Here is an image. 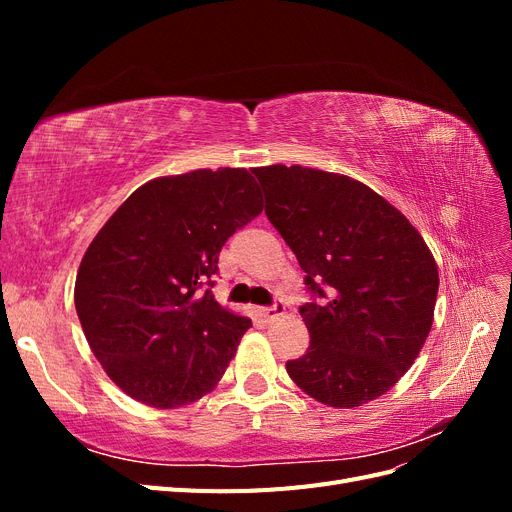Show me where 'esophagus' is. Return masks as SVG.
I'll use <instances>...</instances> for the list:
<instances>
[{
  "mask_svg": "<svg viewBox=\"0 0 512 512\" xmlns=\"http://www.w3.org/2000/svg\"><path fill=\"white\" fill-rule=\"evenodd\" d=\"M284 312H286L284 303H282V301H275V305H271V307H260V309H258V316H260L262 322L269 324V322H273L275 318L284 316Z\"/></svg>",
  "mask_w": 512,
  "mask_h": 512,
  "instance_id": "obj_1",
  "label": "esophagus"
}]
</instances>
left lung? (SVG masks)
<instances>
[{
    "label": "left lung",
    "instance_id": "left-lung-1",
    "mask_svg": "<svg viewBox=\"0 0 512 512\" xmlns=\"http://www.w3.org/2000/svg\"><path fill=\"white\" fill-rule=\"evenodd\" d=\"M265 213L305 271L309 348L286 363L309 397L356 408L384 395L421 352L438 267L406 215L365 183L305 166H262Z\"/></svg>",
    "mask_w": 512,
    "mask_h": 512
}]
</instances>
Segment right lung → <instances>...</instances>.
I'll return each instance as SVG.
<instances>
[{
	"label": "right lung",
	"instance_id": "obj_1",
	"mask_svg": "<svg viewBox=\"0 0 512 512\" xmlns=\"http://www.w3.org/2000/svg\"><path fill=\"white\" fill-rule=\"evenodd\" d=\"M260 211L245 168H203L141 185L102 226L81 260L74 305L123 393L177 408L220 382L252 320L230 314L207 286L228 237Z\"/></svg>",
	"mask_w": 512,
	"mask_h": 512
}]
</instances>
